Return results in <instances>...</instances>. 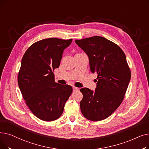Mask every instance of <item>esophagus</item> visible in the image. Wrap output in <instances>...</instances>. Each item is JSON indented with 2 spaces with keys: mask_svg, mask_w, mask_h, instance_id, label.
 <instances>
[{
  "mask_svg": "<svg viewBox=\"0 0 149 149\" xmlns=\"http://www.w3.org/2000/svg\"><path fill=\"white\" fill-rule=\"evenodd\" d=\"M79 88H76V87H75V86H74V87H73V91H74V92L77 91H79Z\"/></svg>",
  "mask_w": 149,
  "mask_h": 149,
  "instance_id": "esophagus-1",
  "label": "esophagus"
}]
</instances>
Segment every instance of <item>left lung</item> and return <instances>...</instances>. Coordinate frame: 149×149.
Here are the masks:
<instances>
[{
	"instance_id": "8db88e82",
	"label": "left lung",
	"mask_w": 149,
	"mask_h": 149,
	"mask_svg": "<svg viewBox=\"0 0 149 149\" xmlns=\"http://www.w3.org/2000/svg\"><path fill=\"white\" fill-rule=\"evenodd\" d=\"M75 43L87 54L91 72L97 75L95 91L80 89L81 111L89 120L101 121L112 115L124 98L131 77L126 57L118 45L103 37L75 40Z\"/></svg>"
}]
</instances>
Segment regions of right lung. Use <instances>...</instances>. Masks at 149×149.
<instances>
[{"label": "right lung", "mask_w": 149, "mask_h": 149, "mask_svg": "<svg viewBox=\"0 0 149 149\" xmlns=\"http://www.w3.org/2000/svg\"><path fill=\"white\" fill-rule=\"evenodd\" d=\"M72 40L49 38L36 42L22 59L19 87L30 111L43 121L60 118L72 92L70 86L55 82L53 73L60 66L64 49Z\"/></svg>", "instance_id": "1"}]
</instances>
